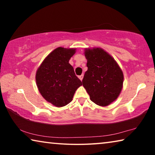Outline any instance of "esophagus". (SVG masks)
<instances>
[{
    "mask_svg": "<svg viewBox=\"0 0 155 155\" xmlns=\"http://www.w3.org/2000/svg\"><path fill=\"white\" fill-rule=\"evenodd\" d=\"M78 78H79V79L81 81H82L83 78V74H81V76H79V77H78Z\"/></svg>",
    "mask_w": 155,
    "mask_h": 155,
    "instance_id": "34e87169",
    "label": "esophagus"
}]
</instances>
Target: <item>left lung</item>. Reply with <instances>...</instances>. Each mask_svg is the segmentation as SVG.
<instances>
[{
	"label": "left lung",
	"instance_id": "8db88e82",
	"mask_svg": "<svg viewBox=\"0 0 155 155\" xmlns=\"http://www.w3.org/2000/svg\"><path fill=\"white\" fill-rule=\"evenodd\" d=\"M87 70L82 81L90 100L101 107L115 101L123 87L124 74L119 65L101 48L85 49Z\"/></svg>",
	"mask_w": 155,
	"mask_h": 155
}]
</instances>
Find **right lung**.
I'll return each mask as SVG.
<instances>
[{
  "mask_svg": "<svg viewBox=\"0 0 155 155\" xmlns=\"http://www.w3.org/2000/svg\"><path fill=\"white\" fill-rule=\"evenodd\" d=\"M75 52L76 48L58 47L44 59L36 72L39 91L47 102L57 107L69 104L76 90L82 85L69 64Z\"/></svg>",
  "mask_w": 155,
  "mask_h": 155,
  "instance_id": "obj_1",
  "label": "right lung"
}]
</instances>
